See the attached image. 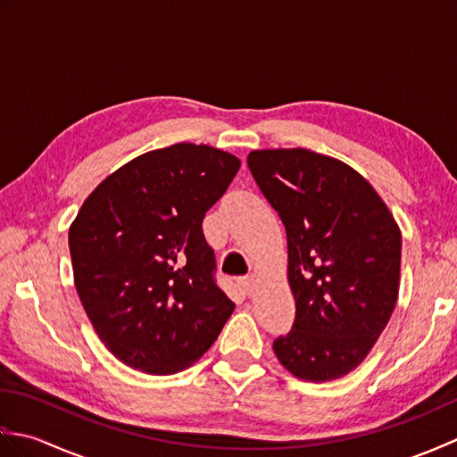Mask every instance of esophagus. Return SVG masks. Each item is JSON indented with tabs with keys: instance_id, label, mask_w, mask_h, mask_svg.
I'll return each instance as SVG.
<instances>
[{
	"instance_id": "esophagus-1",
	"label": "esophagus",
	"mask_w": 457,
	"mask_h": 457,
	"mask_svg": "<svg viewBox=\"0 0 457 457\" xmlns=\"http://www.w3.org/2000/svg\"><path fill=\"white\" fill-rule=\"evenodd\" d=\"M237 283H239L241 288H244L245 295H251V293H253V288H255V277H251V275L239 277Z\"/></svg>"
}]
</instances>
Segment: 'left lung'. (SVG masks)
Segmentation results:
<instances>
[{"mask_svg":"<svg viewBox=\"0 0 457 457\" xmlns=\"http://www.w3.org/2000/svg\"><path fill=\"white\" fill-rule=\"evenodd\" d=\"M249 170L283 220L293 329L273 342L295 377L324 383L371 352L399 296L401 231L361 174L308 149L251 151Z\"/></svg>","mask_w":457,"mask_h":457,"instance_id":"left-lung-1","label":"left lung"}]
</instances>
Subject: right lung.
Returning <instances> with one entry per match:
<instances>
[{
  "mask_svg": "<svg viewBox=\"0 0 457 457\" xmlns=\"http://www.w3.org/2000/svg\"><path fill=\"white\" fill-rule=\"evenodd\" d=\"M239 164L208 145L177 143L123 164L82 204L68 231L74 285L96 334L125 365L179 373L234 312L202 220Z\"/></svg>",
  "mask_w": 457,
  "mask_h": 457,
  "instance_id": "1",
  "label": "right lung"
}]
</instances>
